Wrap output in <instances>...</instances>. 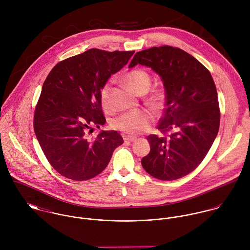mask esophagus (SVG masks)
<instances>
[{"label":"esophagus","instance_id":"34e87169","mask_svg":"<svg viewBox=\"0 0 250 250\" xmlns=\"http://www.w3.org/2000/svg\"><path fill=\"white\" fill-rule=\"evenodd\" d=\"M135 141H137L136 137H124V142L125 143H133Z\"/></svg>","mask_w":250,"mask_h":250}]
</instances>
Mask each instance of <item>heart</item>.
<instances>
[{"label": "heart", "mask_w": 250, "mask_h": 250, "mask_svg": "<svg viewBox=\"0 0 250 250\" xmlns=\"http://www.w3.org/2000/svg\"><path fill=\"white\" fill-rule=\"evenodd\" d=\"M123 81L136 93L144 94L148 91L151 83L150 75L143 69H133L125 74ZM110 83H106L100 89V100L104 107L109 106ZM165 99V92L162 89H154L149 93L148 103L154 107H160ZM153 113L146 109H137L122 113L115 117L110 125L114 130L129 134L140 135L147 131L153 122Z\"/></svg>", "instance_id": "heart-1"}]
</instances>
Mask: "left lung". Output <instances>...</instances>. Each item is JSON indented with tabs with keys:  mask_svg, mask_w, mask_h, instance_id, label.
Listing matches in <instances>:
<instances>
[{
	"mask_svg": "<svg viewBox=\"0 0 250 250\" xmlns=\"http://www.w3.org/2000/svg\"><path fill=\"white\" fill-rule=\"evenodd\" d=\"M151 67L166 89L164 116L158 129L168 137L150 135L143 168L154 178L171 181L193 171L204 160L219 129L220 110L210 71L184 50L164 45L138 52L129 67Z\"/></svg>",
	"mask_w": 250,
	"mask_h": 250,
	"instance_id": "1",
	"label": "left lung"
}]
</instances>
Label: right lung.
<instances>
[{
	"mask_svg": "<svg viewBox=\"0 0 250 250\" xmlns=\"http://www.w3.org/2000/svg\"><path fill=\"white\" fill-rule=\"evenodd\" d=\"M134 53L90 49L60 62L47 76L34 129L46 159L61 175L74 181L97 176L123 143L116 131H102L94 138L87 133L106 123L100 89Z\"/></svg>",
	"mask_w": 250,
	"mask_h": 250,
	"instance_id": "add662e5",
	"label": "right lung"
}]
</instances>
